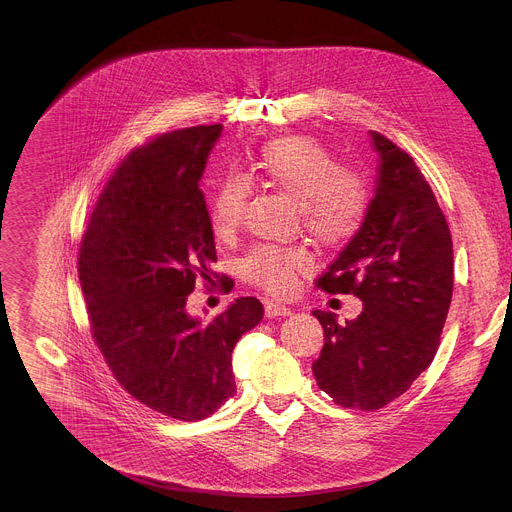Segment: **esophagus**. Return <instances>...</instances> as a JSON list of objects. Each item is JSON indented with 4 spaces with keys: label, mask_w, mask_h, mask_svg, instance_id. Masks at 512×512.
Segmentation results:
<instances>
[{
    "label": "esophagus",
    "mask_w": 512,
    "mask_h": 512,
    "mask_svg": "<svg viewBox=\"0 0 512 512\" xmlns=\"http://www.w3.org/2000/svg\"><path fill=\"white\" fill-rule=\"evenodd\" d=\"M265 316L267 318H277V316H291V308L277 304V302H267L265 304Z\"/></svg>",
    "instance_id": "34e87169"
}]
</instances>
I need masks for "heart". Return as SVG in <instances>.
Segmentation results:
<instances>
[{
    "label": "heart",
    "instance_id": "obj_1",
    "mask_svg": "<svg viewBox=\"0 0 512 512\" xmlns=\"http://www.w3.org/2000/svg\"><path fill=\"white\" fill-rule=\"evenodd\" d=\"M255 176L296 202V212L308 235L324 247L348 243L362 225L367 210V190L362 178L338 166L334 154L314 137H285L263 145L253 162ZM249 184L231 176L216 188L208 216L218 239H231L245 216ZM310 267L302 247L255 245L239 261V271L249 283L285 296L300 273Z\"/></svg>",
    "mask_w": 512,
    "mask_h": 512
}]
</instances>
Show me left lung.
<instances>
[{"instance_id": "obj_1", "label": "left lung", "mask_w": 512, "mask_h": 512, "mask_svg": "<svg viewBox=\"0 0 512 512\" xmlns=\"http://www.w3.org/2000/svg\"><path fill=\"white\" fill-rule=\"evenodd\" d=\"M375 196L358 233L316 281L328 294L362 300L358 318L314 310L324 346L312 364L334 403L375 411L401 397L429 367L454 291L446 216L413 158L377 131Z\"/></svg>"}]
</instances>
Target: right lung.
Segmentation results:
<instances>
[{
    "mask_svg": "<svg viewBox=\"0 0 512 512\" xmlns=\"http://www.w3.org/2000/svg\"><path fill=\"white\" fill-rule=\"evenodd\" d=\"M223 125L164 133L133 150L103 188L79 251L93 338L119 385L180 421L237 393L233 348L263 318L239 298L210 322L186 310L210 281L214 235L200 178Z\"/></svg>",
    "mask_w": 512,
    "mask_h": 512,
    "instance_id": "obj_1",
    "label": "right lung"
}]
</instances>
